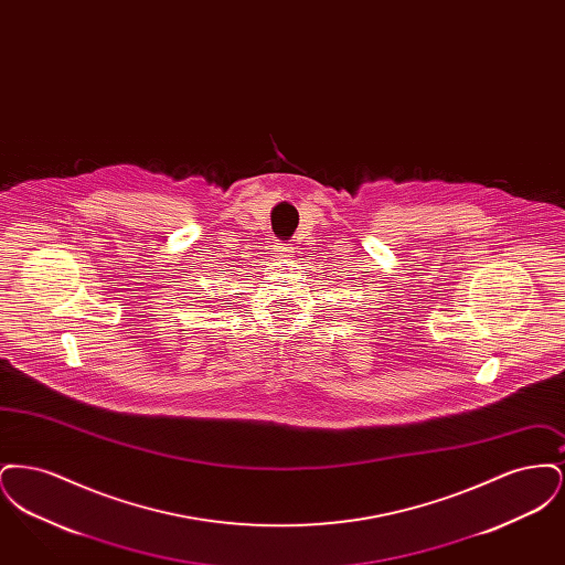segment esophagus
Here are the masks:
<instances>
[{
	"instance_id": "obj_1",
	"label": "esophagus",
	"mask_w": 565,
	"mask_h": 565,
	"mask_svg": "<svg viewBox=\"0 0 565 565\" xmlns=\"http://www.w3.org/2000/svg\"><path fill=\"white\" fill-rule=\"evenodd\" d=\"M277 254L279 256H284V258H290L292 256V245L290 243H277Z\"/></svg>"
}]
</instances>
